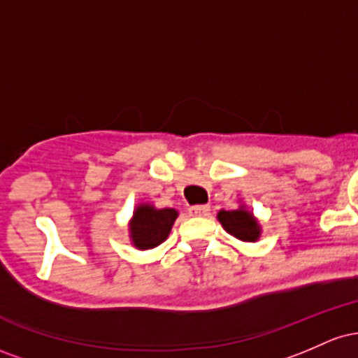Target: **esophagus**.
Masks as SVG:
<instances>
[{
  "label": "esophagus",
  "instance_id": "1",
  "mask_svg": "<svg viewBox=\"0 0 358 358\" xmlns=\"http://www.w3.org/2000/svg\"><path fill=\"white\" fill-rule=\"evenodd\" d=\"M190 215H196V217H207L210 213V207L208 205H193L190 207Z\"/></svg>",
  "mask_w": 358,
  "mask_h": 358
}]
</instances>
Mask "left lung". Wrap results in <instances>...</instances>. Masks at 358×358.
<instances>
[{"label":"left lung","instance_id":"8db88e82","mask_svg":"<svg viewBox=\"0 0 358 358\" xmlns=\"http://www.w3.org/2000/svg\"><path fill=\"white\" fill-rule=\"evenodd\" d=\"M219 220L224 225V229L231 236L237 237L239 241L254 242L259 237V225L257 220L254 219L252 213L248 210H222L219 212Z\"/></svg>","mask_w":358,"mask_h":358}]
</instances>
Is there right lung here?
I'll return each mask as SVG.
<instances>
[{
	"mask_svg": "<svg viewBox=\"0 0 358 358\" xmlns=\"http://www.w3.org/2000/svg\"><path fill=\"white\" fill-rule=\"evenodd\" d=\"M176 210L163 208L156 210L150 205H141L134 212L131 220V237L138 249H151L162 244L171 231V225L176 219Z\"/></svg>",
	"mask_w": 358,
	"mask_h": 358,
	"instance_id": "1",
	"label": "right lung"
}]
</instances>
